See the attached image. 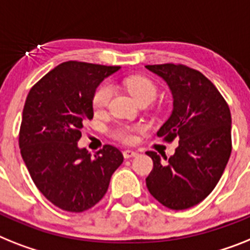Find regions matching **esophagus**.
I'll list each match as a JSON object with an SVG mask.
<instances>
[{"mask_svg": "<svg viewBox=\"0 0 250 250\" xmlns=\"http://www.w3.org/2000/svg\"><path fill=\"white\" fill-rule=\"evenodd\" d=\"M138 154V152H135V150L133 149H126L124 150V157L125 158H131V157H135Z\"/></svg>", "mask_w": 250, "mask_h": 250, "instance_id": "1", "label": "esophagus"}]
</instances>
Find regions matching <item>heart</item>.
I'll use <instances>...</instances> for the list:
<instances>
[{"mask_svg": "<svg viewBox=\"0 0 250 250\" xmlns=\"http://www.w3.org/2000/svg\"><path fill=\"white\" fill-rule=\"evenodd\" d=\"M124 88L134 97L138 103L143 101H152L157 96V86L147 78L142 75L127 76L123 80ZM112 97V88L108 84H102L96 89L93 94V107L96 111L106 108ZM144 126L142 124H120L112 129L111 135L115 139L124 143H133L135 140V134L143 131Z\"/></svg>", "mask_w": 250, "mask_h": 250, "instance_id": "heart-1", "label": "heart"}]
</instances>
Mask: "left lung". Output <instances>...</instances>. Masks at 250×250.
Listing matches in <instances>:
<instances>
[{
  "label": "left lung",
  "instance_id": "8db88e82",
  "mask_svg": "<svg viewBox=\"0 0 250 250\" xmlns=\"http://www.w3.org/2000/svg\"><path fill=\"white\" fill-rule=\"evenodd\" d=\"M166 82L172 112L157 131L165 140L177 139L170 158L147 152L153 170L146 179L152 197L180 211L207 198L224 174L231 154V113L217 88L202 73L184 65H147Z\"/></svg>",
  "mask_w": 250,
  "mask_h": 250
}]
</instances>
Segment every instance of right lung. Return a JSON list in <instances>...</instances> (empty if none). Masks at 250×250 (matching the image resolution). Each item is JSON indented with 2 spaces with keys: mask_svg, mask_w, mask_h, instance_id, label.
I'll list each match as a JSON object with an SVG mask.
<instances>
[{
  "mask_svg": "<svg viewBox=\"0 0 250 250\" xmlns=\"http://www.w3.org/2000/svg\"><path fill=\"white\" fill-rule=\"evenodd\" d=\"M119 69L62 62L26 97L19 134L21 157L39 191L63 211L83 212L96 206L123 164V153L110 144L94 156L78 146L84 121L93 119L97 86Z\"/></svg>",
  "mask_w": 250,
  "mask_h": 250,
  "instance_id": "1",
  "label": "right lung"
}]
</instances>
